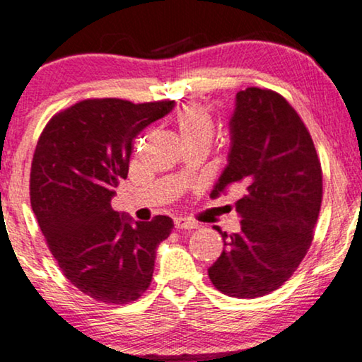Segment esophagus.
<instances>
[{
	"label": "esophagus",
	"mask_w": 362,
	"mask_h": 362,
	"mask_svg": "<svg viewBox=\"0 0 362 362\" xmlns=\"http://www.w3.org/2000/svg\"><path fill=\"white\" fill-rule=\"evenodd\" d=\"M175 227L177 230H192L197 229V224L189 219H186V217H176Z\"/></svg>",
	"instance_id": "obj_1"
}]
</instances>
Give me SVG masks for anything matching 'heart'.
Instances as JSON below:
<instances>
[{
	"mask_svg": "<svg viewBox=\"0 0 362 362\" xmlns=\"http://www.w3.org/2000/svg\"><path fill=\"white\" fill-rule=\"evenodd\" d=\"M175 125L185 145L207 143L214 135V118L211 112L199 102H187L175 115Z\"/></svg>",
	"mask_w": 362,
	"mask_h": 362,
	"instance_id": "obj_1",
	"label": "heart"
}]
</instances>
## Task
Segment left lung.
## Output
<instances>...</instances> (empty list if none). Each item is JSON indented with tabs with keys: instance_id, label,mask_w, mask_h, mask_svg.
<instances>
[{
	"instance_id": "1",
	"label": "left lung",
	"mask_w": 362,
	"mask_h": 362,
	"mask_svg": "<svg viewBox=\"0 0 362 362\" xmlns=\"http://www.w3.org/2000/svg\"><path fill=\"white\" fill-rule=\"evenodd\" d=\"M211 197L227 189L240 199V230L209 267L212 285L234 298L280 288L298 269L313 240L323 197V173L313 140L295 108L269 88L237 92L230 151Z\"/></svg>"
}]
</instances>
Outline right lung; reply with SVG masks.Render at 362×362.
Masks as SVG:
<instances>
[{
	"label": "right lung",
	"mask_w": 362,
	"mask_h": 362,
	"mask_svg": "<svg viewBox=\"0 0 362 362\" xmlns=\"http://www.w3.org/2000/svg\"><path fill=\"white\" fill-rule=\"evenodd\" d=\"M173 107L175 100L87 98L56 113L37 140L33 212L66 279L97 301L140 298L151 284L158 245L175 226L168 216L133 226L112 207L115 187L128 176L133 140Z\"/></svg>",
	"instance_id": "1"
}]
</instances>
